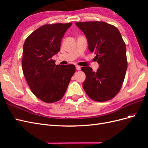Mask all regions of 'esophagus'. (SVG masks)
<instances>
[{"label": "esophagus", "instance_id": "obj_1", "mask_svg": "<svg viewBox=\"0 0 148 148\" xmlns=\"http://www.w3.org/2000/svg\"><path fill=\"white\" fill-rule=\"evenodd\" d=\"M76 69H77V70H80V69H81V66L77 65V66H76Z\"/></svg>", "mask_w": 148, "mask_h": 148}]
</instances>
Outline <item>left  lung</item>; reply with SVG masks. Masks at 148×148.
Listing matches in <instances>:
<instances>
[{
  "label": "left lung",
  "mask_w": 148,
  "mask_h": 148,
  "mask_svg": "<svg viewBox=\"0 0 148 148\" xmlns=\"http://www.w3.org/2000/svg\"><path fill=\"white\" fill-rule=\"evenodd\" d=\"M85 34L88 49L96 53L99 65L96 72L89 66L81 70L86 75L83 88L91 99L97 102L111 99L117 95L127 69L126 45L115 26L102 21L77 22Z\"/></svg>",
  "instance_id": "obj_1"
}]
</instances>
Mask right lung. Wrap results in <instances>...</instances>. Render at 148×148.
I'll use <instances>...</instances> for the list:
<instances>
[{
	"mask_svg": "<svg viewBox=\"0 0 148 148\" xmlns=\"http://www.w3.org/2000/svg\"><path fill=\"white\" fill-rule=\"evenodd\" d=\"M71 23L45 25L26 39L22 69L31 91L40 100H60L75 72L72 64L56 65L52 56L59 52L62 39Z\"/></svg>",
	"mask_w": 148,
	"mask_h": 148,
	"instance_id": "add662e5",
	"label": "right lung"
}]
</instances>
